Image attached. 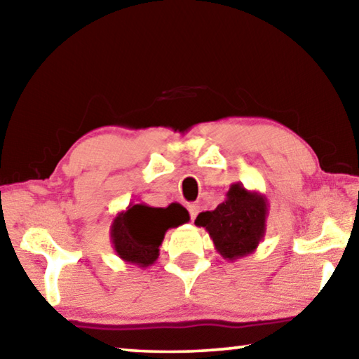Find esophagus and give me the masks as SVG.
<instances>
[{"instance_id": "1", "label": "esophagus", "mask_w": 359, "mask_h": 359, "mask_svg": "<svg viewBox=\"0 0 359 359\" xmlns=\"http://www.w3.org/2000/svg\"><path fill=\"white\" fill-rule=\"evenodd\" d=\"M187 208H189V212H190L191 221H195L196 216H198V212H200V206L195 205V203H191V205H189Z\"/></svg>"}]
</instances>
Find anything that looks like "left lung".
I'll use <instances>...</instances> for the list:
<instances>
[{"mask_svg": "<svg viewBox=\"0 0 359 359\" xmlns=\"http://www.w3.org/2000/svg\"><path fill=\"white\" fill-rule=\"evenodd\" d=\"M267 198L259 191L232 184L226 200L212 211L198 214L195 224L205 227L217 253L227 261L243 258L258 248L266 233Z\"/></svg>", "mask_w": 359, "mask_h": 359, "instance_id": "left-lung-1", "label": "left lung"}]
</instances>
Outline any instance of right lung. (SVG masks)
<instances>
[{
	"mask_svg": "<svg viewBox=\"0 0 359 359\" xmlns=\"http://www.w3.org/2000/svg\"><path fill=\"white\" fill-rule=\"evenodd\" d=\"M189 221V211L179 203H170L168 208L130 203L111 224L112 248L126 263L148 267L158 259L165 232Z\"/></svg>",
	"mask_w": 359,
	"mask_h": 359,
	"instance_id": "right-lung-1",
	"label": "right lung"
}]
</instances>
